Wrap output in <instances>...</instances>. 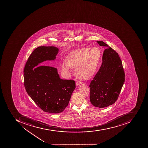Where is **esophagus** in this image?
Returning <instances> with one entry per match:
<instances>
[{
	"mask_svg": "<svg viewBox=\"0 0 148 148\" xmlns=\"http://www.w3.org/2000/svg\"><path fill=\"white\" fill-rule=\"evenodd\" d=\"M82 82H80V81H77V82H76V86H79V85H81V84H82Z\"/></svg>",
	"mask_w": 148,
	"mask_h": 148,
	"instance_id": "34e87169",
	"label": "esophagus"
}]
</instances>
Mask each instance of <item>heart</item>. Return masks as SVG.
I'll return each instance as SVG.
<instances>
[{
	"label": "heart",
	"mask_w": 148,
	"mask_h": 148,
	"mask_svg": "<svg viewBox=\"0 0 148 148\" xmlns=\"http://www.w3.org/2000/svg\"><path fill=\"white\" fill-rule=\"evenodd\" d=\"M101 53L97 47H83L75 49L68 54L66 61L61 64V70L68 76L71 73V67L75 68V73L79 78L88 80L97 70Z\"/></svg>",
	"instance_id": "1"
}]
</instances>
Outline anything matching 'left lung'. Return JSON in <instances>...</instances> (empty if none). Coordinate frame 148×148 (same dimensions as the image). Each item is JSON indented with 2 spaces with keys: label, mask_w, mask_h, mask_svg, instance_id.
Returning a JSON list of instances; mask_svg holds the SVG:
<instances>
[{
  "label": "left lung",
  "mask_w": 148,
  "mask_h": 148,
  "mask_svg": "<svg viewBox=\"0 0 148 148\" xmlns=\"http://www.w3.org/2000/svg\"><path fill=\"white\" fill-rule=\"evenodd\" d=\"M105 47L102 63L90 85V103L95 107L105 108L117 100L125 82V75L118 54L103 41H97Z\"/></svg>",
  "instance_id": "1"
}]
</instances>
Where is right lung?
Here are the masks:
<instances>
[{
    "label": "right lung",
    "mask_w": 148,
    "mask_h": 148,
    "mask_svg": "<svg viewBox=\"0 0 148 148\" xmlns=\"http://www.w3.org/2000/svg\"><path fill=\"white\" fill-rule=\"evenodd\" d=\"M58 51L53 46L37 47L28 58L23 71L27 93L42 110L51 113L65 110L75 88L73 80L60 78L57 68L40 66L47 64L46 61L55 60Z\"/></svg>",
    "instance_id": "add662e5"
}]
</instances>
